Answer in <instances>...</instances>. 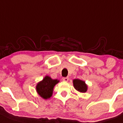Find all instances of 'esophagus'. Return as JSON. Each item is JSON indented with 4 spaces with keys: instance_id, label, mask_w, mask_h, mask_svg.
Masks as SVG:
<instances>
[{
    "instance_id": "obj_1",
    "label": "esophagus",
    "mask_w": 123,
    "mask_h": 123,
    "mask_svg": "<svg viewBox=\"0 0 123 123\" xmlns=\"http://www.w3.org/2000/svg\"><path fill=\"white\" fill-rule=\"evenodd\" d=\"M63 81H68L69 80V78L68 77H63V78H62Z\"/></svg>"
}]
</instances>
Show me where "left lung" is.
Listing matches in <instances>:
<instances>
[{"label": "left lung", "instance_id": "8db88e82", "mask_svg": "<svg viewBox=\"0 0 123 123\" xmlns=\"http://www.w3.org/2000/svg\"><path fill=\"white\" fill-rule=\"evenodd\" d=\"M74 87L78 92L85 93L87 90V86L84 81L79 79H74L73 80Z\"/></svg>", "mask_w": 123, "mask_h": 123}]
</instances>
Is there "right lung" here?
<instances>
[{"mask_svg": "<svg viewBox=\"0 0 123 123\" xmlns=\"http://www.w3.org/2000/svg\"><path fill=\"white\" fill-rule=\"evenodd\" d=\"M59 80H53L49 76H45L43 80L38 83L36 86V91L38 94L43 99H48L53 92V89Z\"/></svg>", "mask_w": 123, "mask_h": 123, "instance_id": "right-lung-1", "label": "right lung"}]
</instances>
